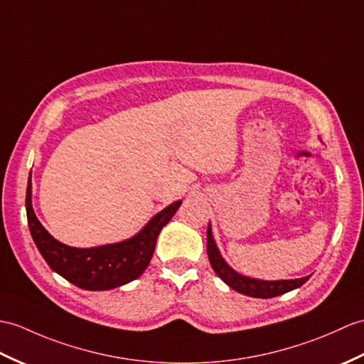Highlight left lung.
Segmentation results:
<instances>
[{
    "label": "left lung",
    "mask_w": 364,
    "mask_h": 364,
    "mask_svg": "<svg viewBox=\"0 0 364 364\" xmlns=\"http://www.w3.org/2000/svg\"><path fill=\"white\" fill-rule=\"evenodd\" d=\"M206 247H208V257L210 262V267H213L217 276L220 277L223 282L230 285L231 289H234L235 291H239L242 294H247V296L262 298V299L274 298V296H279V294H284L287 291L298 289V287H301L302 284H306L310 277V276H306L301 279H289V281H259V279H251V277L235 273L234 269L222 259L220 252H218L213 237V232H210V226H208Z\"/></svg>",
    "instance_id": "8db88e82"
}]
</instances>
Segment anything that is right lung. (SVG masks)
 <instances>
[{"mask_svg": "<svg viewBox=\"0 0 364 364\" xmlns=\"http://www.w3.org/2000/svg\"><path fill=\"white\" fill-rule=\"evenodd\" d=\"M31 176L26 189L29 231L40 255L55 273L83 290H109L139 277L154 256L158 234L180 208L181 200L156 214L144 230L121 243L97 248H73L50 237L33 214L31 203Z\"/></svg>", "mask_w": 364, "mask_h": 364, "instance_id": "add662e5", "label": "right lung"}]
</instances>
